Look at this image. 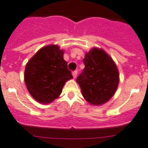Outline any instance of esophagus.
<instances>
[{"label": "esophagus", "instance_id": "1", "mask_svg": "<svg viewBox=\"0 0 148 148\" xmlns=\"http://www.w3.org/2000/svg\"><path fill=\"white\" fill-rule=\"evenodd\" d=\"M77 73H78V72L76 70L73 71V78H74V79H75V78H76V76H77Z\"/></svg>", "mask_w": 148, "mask_h": 148}]
</instances>
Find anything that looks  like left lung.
<instances>
[{"label": "left lung", "mask_w": 148, "mask_h": 148, "mask_svg": "<svg viewBox=\"0 0 148 148\" xmlns=\"http://www.w3.org/2000/svg\"><path fill=\"white\" fill-rule=\"evenodd\" d=\"M83 72L78 76L82 95L92 106H101L110 100L119 83V72L112 58L104 49L93 47L83 59Z\"/></svg>", "instance_id": "left-lung-1"}]
</instances>
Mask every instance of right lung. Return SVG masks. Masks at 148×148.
Masks as SVG:
<instances>
[{
  "label": "right lung",
  "mask_w": 148,
  "mask_h": 148,
  "mask_svg": "<svg viewBox=\"0 0 148 148\" xmlns=\"http://www.w3.org/2000/svg\"><path fill=\"white\" fill-rule=\"evenodd\" d=\"M63 54L64 50L58 45H48L39 49L26 64V86L40 103H51L62 93L65 83L73 79Z\"/></svg>",
  "instance_id": "right-lung-1"
}]
</instances>
